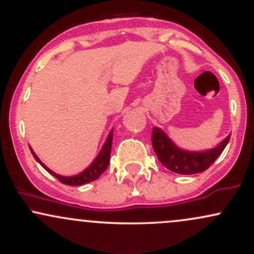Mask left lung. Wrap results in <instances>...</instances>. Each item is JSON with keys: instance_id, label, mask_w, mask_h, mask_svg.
Segmentation results:
<instances>
[{"instance_id": "obj_1", "label": "left lung", "mask_w": 254, "mask_h": 254, "mask_svg": "<svg viewBox=\"0 0 254 254\" xmlns=\"http://www.w3.org/2000/svg\"><path fill=\"white\" fill-rule=\"evenodd\" d=\"M230 136L221 142L217 147L206 151H188L178 148L170 137L159 127H154L151 133V143L157 159L170 170L178 174H196L208 170L215 160L221 155Z\"/></svg>"}]
</instances>
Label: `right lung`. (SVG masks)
I'll use <instances>...</instances> for the list:
<instances>
[{
  "label": "right lung",
  "mask_w": 254,
  "mask_h": 254,
  "mask_svg": "<svg viewBox=\"0 0 254 254\" xmlns=\"http://www.w3.org/2000/svg\"><path fill=\"white\" fill-rule=\"evenodd\" d=\"M112 138H113V130H111L109 136H107L106 142H105L103 149L100 150V153L98 154L97 157H95V160L92 162V165H90L89 167H87L83 172H81L80 174H77V176H72V177H63V176H60V174H56L55 172H52L50 168L46 167V166L44 165L42 161H40L39 157L34 154V151L32 150L31 148L30 149L32 151V154H33L34 159H36L37 161L39 162V164L49 172V173L52 174L55 178H57L61 183L65 184V185H69V186H77V185L80 186V185H83V184H88L90 182H94V180L98 179V178L101 176V173H104V171L106 170L107 166H109V164H110L111 148H112Z\"/></svg>",
  "instance_id": "add662e5"
}]
</instances>
